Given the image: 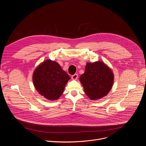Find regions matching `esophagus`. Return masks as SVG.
<instances>
[{"mask_svg": "<svg viewBox=\"0 0 146 146\" xmlns=\"http://www.w3.org/2000/svg\"><path fill=\"white\" fill-rule=\"evenodd\" d=\"M77 78H78V74H74V75H73L72 76V78L73 80H76Z\"/></svg>", "mask_w": 146, "mask_h": 146, "instance_id": "esophagus-1", "label": "esophagus"}]
</instances>
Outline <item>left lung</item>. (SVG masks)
<instances>
[{"label":"left lung","mask_w":146,"mask_h":146,"mask_svg":"<svg viewBox=\"0 0 146 146\" xmlns=\"http://www.w3.org/2000/svg\"><path fill=\"white\" fill-rule=\"evenodd\" d=\"M80 81L85 93L91 100L105 96L111 90L114 82V74L102 61L88 62L85 72L80 76Z\"/></svg>","instance_id":"left-lung-1"}]
</instances>
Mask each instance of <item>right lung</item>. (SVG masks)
Segmentation results:
<instances>
[{
  "mask_svg": "<svg viewBox=\"0 0 146 146\" xmlns=\"http://www.w3.org/2000/svg\"><path fill=\"white\" fill-rule=\"evenodd\" d=\"M33 82L37 91L50 100L58 99L70 79L56 62L47 59L33 73Z\"/></svg>",
  "mask_w": 146,
  "mask_h": 146,
  "instance_id": "add662e5",
  "label": "right lung"
}]
</instances>
